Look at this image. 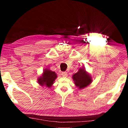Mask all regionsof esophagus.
Returning a JSON list of instances; mask_svg holds the SVG:
<instances>
[{
	"instance_id": "1",
	"label": "esophagus",
	"mask_w": 128,
	"mask_h": 128,
	"mask_svg": "<svg viewBox=\"0 0 128 128\" xmlns=\"http://www.w3.org/2000/svg\"><path fill=\"white\" fill-rule=\"evenodd\" d=\"M62 77H67V76H68V74H67V73L66 72H62Z\"/></svg>"
}]
</instances>
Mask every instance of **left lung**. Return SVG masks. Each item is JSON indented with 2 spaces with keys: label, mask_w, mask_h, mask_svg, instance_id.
Returning a JSON list of instances; mask_svg holds the SVG:
<instances>
[{
  "label": "left lung",
  "mask_w": 128,
  "mask_h": 128,
  "mask_svg": "<svg viewBox=\"0 0 128 128\" xmlns=\"http://www.w3.org/2000/svg\"><path fill=\"white\" fill-rule=\"evenodd\" d=\"M72 78L75 85L80 89L87 87L92 81L91 76L83 68H80L78 72L73 75Z\"/></svg>",
  "instance_id": "obj_1"
}]
</instances>
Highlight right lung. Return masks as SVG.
Returning <instances> with one entry per match:
<instances>
[{"mask_svg":"<svg viewBox=\"0 0 128 128\" xmlns=\"http://www.w3.org/2000/svg\"><path fill=\"white\" fill-rule=\"evenodd\" d=\"M57 77V74L55 72L45 69L42 75L38 78V82L40 86L50 88Z\"/></svg>","mask_w":128,"mask_h":128,"instance_id":"1","label":"right lung"}]
</instances>
